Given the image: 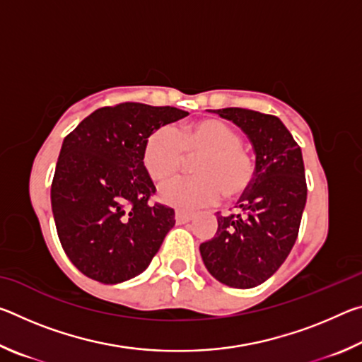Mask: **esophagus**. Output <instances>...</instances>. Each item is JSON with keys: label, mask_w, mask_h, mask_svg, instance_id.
Segmentation results:
<instances>
[{"label": "esophagus", "mask_w": 362, "mask_h": 362, "mask_svg": "<svg viewBox=\"0 0 362 362\" xmlns=\"http://www.w3.org/2000/svg\"><path fill=\"white\" fill-rule=\"evenodd\" d=\"M193 218V214L192 212H187V211H175V222L177 223H187L189 220Z\"/></svg>", "instance_id": "esophagus-1"}]
</instances>
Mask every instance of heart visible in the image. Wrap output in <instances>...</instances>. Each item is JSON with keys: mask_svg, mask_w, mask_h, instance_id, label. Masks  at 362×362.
Returning <instances> with one entry per match:
<instances>
[{"mask_svg": "<svg viewBox=\"0 0 362 362\" xmlns=\"http://www.w3.org/2000/svg\"><path fill=\"white\" fill-rule=\"evenodd\" d=\"M185 155L201 158L194 163L192 179L174 180L159 192L164 204L196 209L216 204L223 196L233 199L243 194L252 182L254 166L241 148V137L220 119H199L182 126L158 127L144 145V166L153 180L168 182L182 169Z\"/></svg>", "mask_w": 362, "mask_h": 362, "instance_id": "b5f03b06", "label": "heart"}]
</instances>
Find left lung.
<instances>
[{
	"mask_svg": "<svg viewBox=\"0 0 362 362\" xmlns=\"http://www.w3.org/2000/svg\"><path fill=\"white\" fill-rule=\"evenodd\" d=\"M214 113L249 137L255 170L236 211L217 216L216 236L199 252L220 283L250 289L274 274L296 244L306 203L302 150L276 116L235 107Z\"/></svg>",
	"mask_w": 362,
	"mask_h": 362,
	"instance_id": "left-lung-1",
	"label": "left lung"
}]
</instances>
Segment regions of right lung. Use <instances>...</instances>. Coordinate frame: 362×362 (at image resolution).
<instances>
[{"label": "right lung", "mask_w": 362, "mask_h": 362, "mask_svg": "<svg viewBox=\"0 0 362 362\" xmlns=\"http://www.w3.org/2000/svg\"><path fill=\"white\" fill-rule=\"evenodd\" d=\"M188 112L126 102L90 113L65 137L51 187L60 244L90 279L118 284L150 265L175 225V212L150 204L155 194L144 166L153 131Z\"/></svg>", "instance_id": "right-lung-1"}]
</instances>
